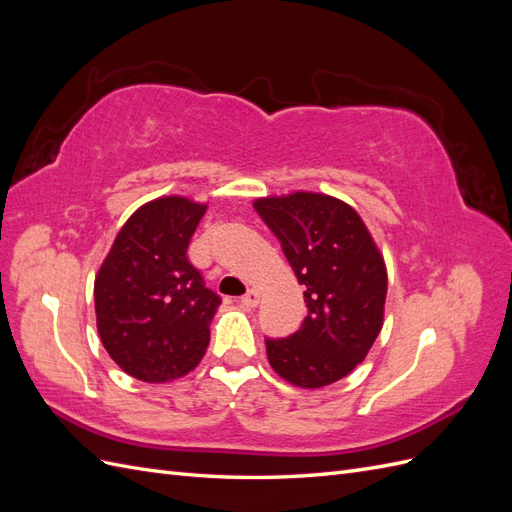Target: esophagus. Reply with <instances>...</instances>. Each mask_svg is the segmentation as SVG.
I'll return each mask as SVG.
<instances>
[{"instance_id": "1", "label": "esophagus", "mask_w": 512, "mask_h": 512, "mask_svg": "<svg viewBox=\"0 0 512 512\" xmlns=\"http://www.w3.org/2000/svg\"><path fill=\"white\" fill-rule=\"evenodd\" d=\"M243 307H247V309H254L258 303H260V294H258V290H247L243 297H241V301H239Z\"/></svg>"}]
</instances>
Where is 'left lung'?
<instances>
[{
    "label": "left lung",
    "mask_w": 512,
    "mask_h": 512,
    "mask_svg": "<svg viewBox=\"0 0 512 512\" xmlns=\"http://www.w3.org/2000/svg\"><path fill=\"white\" fill-rule=\"evenodd\" d=\"M254 209L282 243L307 303L299 331L265 337L271 367L301 389L342 380L382 329L386 267L374 239L359 213L333 196L258 198Z\"/></svg>",
    "instance_id": "obj_1"
}]
</instances>
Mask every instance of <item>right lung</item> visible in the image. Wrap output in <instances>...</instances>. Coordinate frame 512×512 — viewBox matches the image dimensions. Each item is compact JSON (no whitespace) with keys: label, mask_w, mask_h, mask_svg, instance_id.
Masks as SVG:
<instances>
[{"label":"right lung","mask_w":512,"mask_h":512,"mask_svg":"<svg viewBox=\"0 0 512 512\" xmlns=\"http://www.w3.org/2000/svg\"><path fill=\"white\" fill-rule=\"evenodd\" d=\"M205 211V205L181 196L151 200L123 224L98 271L100 339L136 380L181 378L209 346V322L222 299L188 260Z\"/></svg>","instance_id":"right-lung-1"}]
</instances>
